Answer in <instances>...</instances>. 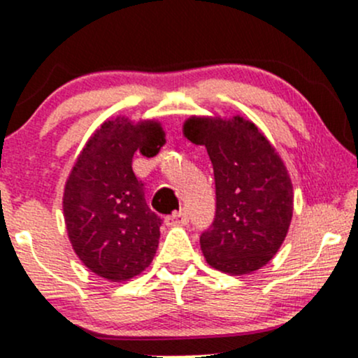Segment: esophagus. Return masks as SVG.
Returning a JSON list of instances; mask_svg holds the SVG:
<instances>
[{"label":"esophagus","instance_id":"esophagus-1","mask_svg":"<svg viewBox=\"0 0 358 358\" xmlns=\"http://www.w3.org/2000/svg\"><path fill=\"white\" fill-rule=\"evenodd\" d=\"M187 222H188V214L185 210L173 212L171 215L164 217V224H166V226H185Z\"/></svg>","mask_w":358,"mask_h":358}]
</instances>
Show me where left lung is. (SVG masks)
Here are the masks:
<instances>
[{
    "label": "left lung",
    "instance_id": "left-lung-1",
    "mask_svg": "<svg viewBox=\"0 0 358 358\" xmlns=\"http://www.w3.org/2000/svg\"><path fill=\"white\" fill-rule=\"evenodd\" d=\"M183 136L206 146L214 168L215 217L200 236L212 268L245 275L262 268L284 243L294 192L284 161L243 117H190Z\"/></svg>",
    "mask_w": 358,
    "mask_h": 358
}]
</instances>
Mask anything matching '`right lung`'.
I'll use <instances>...</instances> for the list:
<instances>
[{
  "instance_id": "obj_1",
  "label": "right lung",
  "mask_w": 358,
  "mask_h": 358,
  "mask_svg": "<svg viewBox=\"0 0 358 358\" xmlns=\"http://www.w3.org/2000/svg\"><path fill=\"white\" fill-rule=\"evenodd\" d=\"M164 143L156 120H105L69 173L62 197L66 229L74 253L98 277L125 282L155 258L161 219L148 207L132 158L136 151L156 155Z\"/></svg>"
}]
</instances>
